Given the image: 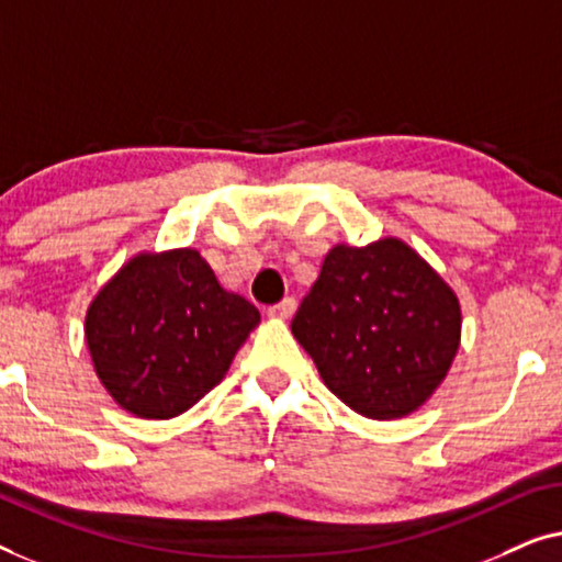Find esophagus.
I'll return each mask as SVG.
<instances>
[{
	"label": "esophagus",
	"instance_id": "esophagus-1",
	"mask_svg": "<svg viewBox=\"0 0 562 562\" xmlns=\"http://www.w3.org/2000/svg\"><path fill=\"white\" fill-rule=\"evenodd\" d=\"M292 313H295V300H292V297L280 300L278 305H272L270 311H267V315H270V318H274V321H288V318H292Z\"/></svg>",
	"mask_w": 562,
	"mask_h": 562
}]
</instances>
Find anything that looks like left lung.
I'll list each match as a JSON object with an SVG mask.
<instances>
[{"label": "left lung", "mask_w": 562, "mask_h": 562, "mask_svg": "<svg viewBox=\"0 0 562 562\" xmlns=\"http://www.w3.org/2000/svg\"><path fill=\"white\" fill-rule=\"evenodd\" d=\"M461 323L453 288L407 241L384 236L328 251L292 336L344 405L369 420H400L448 376Z\"/></svg>", "instance_id": "obj_1"}]
</instances>
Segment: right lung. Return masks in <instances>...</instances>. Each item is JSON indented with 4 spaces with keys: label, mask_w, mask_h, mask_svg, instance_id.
Masks as SVG:
<instances>
[{
    "label": "right lung",
    "mask_w": 562,
    "mask_h": 562,
    "mask_svg": "<svg viewBox=\"0 0 562 562\" xmlns=\"http://www.w3.org/2000/svg\"><path fill=\"white\" fill-rule=\"evenodd\" d=\"M257 326V307L221 288L199 249L180 247L126 259L93 295L83 336L116 405L170 420L226 376Z\"/></svg>",
    "instance_id": "1"
}]
</instances>
